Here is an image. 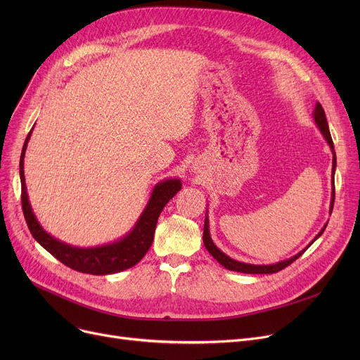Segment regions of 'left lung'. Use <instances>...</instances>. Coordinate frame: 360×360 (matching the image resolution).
Returning a JSON list of instances; mask_svg holds the SVG:
<instances>
[{"mask_svg":"<svg viewBox=\"0 0 360 360\" xmlns=\"http://www.w3.org/2000/svg\"><path fill=\"white\" fill-rule=\"evenodd\" d=\"M314 121L316 124V127L319 128L321 134L324 136L326 141L328 143L331 151H333V170H331V185H333V191H331V202H330V214L333 212V207H334V195H335V190H334V172H335V165H337V159H335V151H334V144H333V139H331V134H330V128H328V122H327V118H326V112L323 109V106H321L319 102H316L315 105V109H314ZM327 224H324V228L319 231V233L309 242V245H307V248L302 250L300 252H297L296 255L288 258V259H283V261H278L276 264H267V266H257V264H248V262H240V261H236L233 258H231L229 255H226L223 251H220L214 242L212 240V236H210V228H209V216H207L205 213V220H204V233H202V242H204V247L205 250L209 251L214 259H217L221 266L224 269L228 270H232V271H238V273H247V274H273V273H277L283 269H286L288 266H290V264L293 261H296L302 254H304L311 245L323 235V232L326 231Z\"/></svg>","mask_w":360,"mask_h":360,"instance_id":"left-lung-1","label":"left lung"}]
</instances>
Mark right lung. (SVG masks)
Here are the masks:
<instances>
[{
    "mask_svg": "<svg viewBox=\"0 0 360 360\" xmlns=\"http://www.w3.org/2000/svg\"><path fill=\"white\" fill-rule=\"evenodd\" d=\"M32 131L26 137L23 144L22 156H20V182H22V207L25 219L27 223V228L32 236L39 242V245L52 254L56 259L65 264L67 267L87 274L94 276H103V274H113L120 273L127 269H131L146 255L148 248L153 242L156 223L163 210V207L169 202V200L175 197V194L182 188L181 179L178 178H167L156 184V186L151 191L148 202L146 209L140 214L139 220L136 221L134 228H132L127 235L121 239L113 240L110 243L99 245V247L93 248H79L72 247L70 243H65L60 239L53 238L48 233L41 223L37 221L32 205L29 202L27 188L25 181V155L27 143L30 140Z\"/></svg>",
    "mask_w": 360,
    "mask_h": 360,
    "instance_id": "obj_1",
    "label": "right lung"
}]
</instances>
